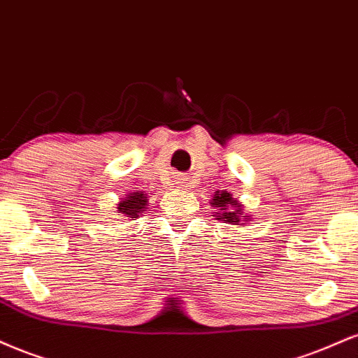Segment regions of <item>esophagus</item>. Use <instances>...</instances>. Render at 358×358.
<instances>
[{"label":"esophagus","mask_w":358,"mask_h":358,"mask_svg":"<svg viewBox=\"0 0 358 358\" xmlns=\"http://www.w3.org/2000/svg\"><path fill=\"white\" fill-rule=\"evenodd\" d=\"M176 187L187 189V187H191V182H189L187 178H179L178 180H176Z\"/></svg>","instance_id":"1"}]
</instances>
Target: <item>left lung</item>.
<instances>
[{"label": "left lung", "instance_id": "obj_1", "mask_svg": "<svg viewBox=\"0 0 358 358\" xmlns=\"http://www.w3.org/2000/svg\"><path fill=\"white\" fill-rule=\"evenodd\" d=\"M211 204L217 209L216 214H220L217 220L231 222V224H238V222H241V220L245 221L248 220L246 216L245 217L241 216L243 213L241 204H239L238 201H234L233 196H231L228 191H222V192L217 191L216 194H214V199ZM243 224H246V222H243Z\"/></svg>", "mask_w": 358, "mask_h": 358}]
</instances>
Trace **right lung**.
<instances>
[{
	"mask_svg": "<svg viewBox=\"0 0 358 358\" xmlns=\"http://www.w3.org/2000/svg\"><path fill=\"white\" fill-rule=\"evenodd\" d=\"M147 204H149V201H147V194L134 192V194L127 196L124 201H122L119 208H117V211L125 217H138V214L147 209Z\"/></svg>",
	"mask_w": 358,
	"mask_h": 358,
	"instance_id": "1",
	"label": "right lung"
}]
</instances>
